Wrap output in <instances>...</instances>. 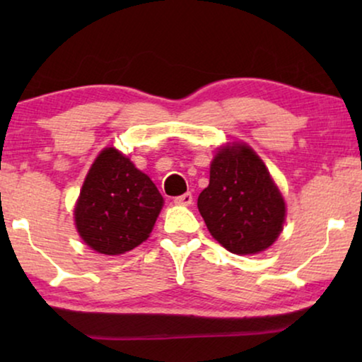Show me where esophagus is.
<instances>
[{
  "mask_svg": "<svg viewBox=\"0 0 362 362\" xmlns=\"http://www.w3.org/2000/svg\"><path fill=\"white\" fill-rule=\"evenodd\" d=\"M175 204L191 206L192 204V194H191V192H185V194L175 197Z\"/></svg>",
  "mask_w": 362,
  "mask_h": 362,
  "instance_id": "obj_1",
  "label": "esophagus"
}]
</instances>
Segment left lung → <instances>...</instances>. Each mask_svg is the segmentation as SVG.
<instances>
[{
    "mask_svg": "<svg viewBox=\"0 0 362 362\" xmlns=\"http://www.w3.org/2000/svg\"><path fill=\"white\" fill-rule=\"evenodd\" d=\"M197 209L211 235L237 255L269 249L284 230L286 207L260 156L245 143L219 148Z\"/></svg>",
    "mask_w": 362,
    "mask_h": 362,
    "instance_id": "obj_1",
    "label": "left lung"
}]
</instances>
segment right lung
Returning a JSON list of instances; mask_svg holds the SVG:
<instances>
[{
    "mask_svg": "<svg viewBox=\"0 0 362 362\" xmlns=\"http://www.w3.org/2000/svg\"><path fill=\"white\" fill-rule=\"evenodd\" d=\"M163 202L155 182L110 146L88 170L74 219L78 235L90 249L120 255L150 237Z\"/></svg>",
    "mask_w": 362,
    "mask_h": 362,
    "instance_id": "add662e5",
    "label": "right lung"
}]
</instances>
